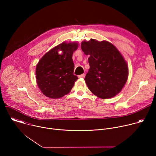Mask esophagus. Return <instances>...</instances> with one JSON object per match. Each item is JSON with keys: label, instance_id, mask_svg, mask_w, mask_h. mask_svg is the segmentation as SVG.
Segmentation results:
<instances>
[{"label": "esophagus", "instance_id": "1", "mask_svg": "<svg viewBox=\"0 0 156 156\" xmlns=\"http://www.w3.org/2000/svg\"><path fill=\"white\" fill-rule=\"evenodd\" d=\"M84 76H85L84 74H81V75H78V78H84Z\"/></svg>", "mask_w": 156, "mask_h": 156}]
</instances>
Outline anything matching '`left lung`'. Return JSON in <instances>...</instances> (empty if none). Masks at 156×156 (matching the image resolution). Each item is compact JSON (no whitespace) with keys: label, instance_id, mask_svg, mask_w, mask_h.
Here are the masks:
<instances>
[{"label":"left lung","instance_id":"obj_1","mask_svg":"<svg viewBox=\"0 0 156 156\" xmlns=\"http://www.w3.org/2000/svg\"><path fill=\"white\" fill-rule=\"evenodd\" d=\"M81 49L88 58L90 68L84 80L91 92L101 99H109L122 90L128 77L124 57L110 42L94 39L83 41Z\"/></svg>","mask_w":156,"mask_h":156}]
</instances>
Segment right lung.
Wrapping results in <instances>:
<instances>
[{"label": "right lung", "mask_w": 156, "mask_h": 156, "mask_svg": "<svg viewBox=\"0 0 156 156\" xmlns=\"http://www.w3.org/2000/svg\"><path fill=\"white\" fill-rule=\"evenodd\" d=\"M77 42H63L44 54L36 68L37 86L46 97L61 98L69 94L78 80L73 74V52L78 49ZM59 51L62 54H58Z\"/></svg>", "instance_id": "obj_1"}]
</instances>
